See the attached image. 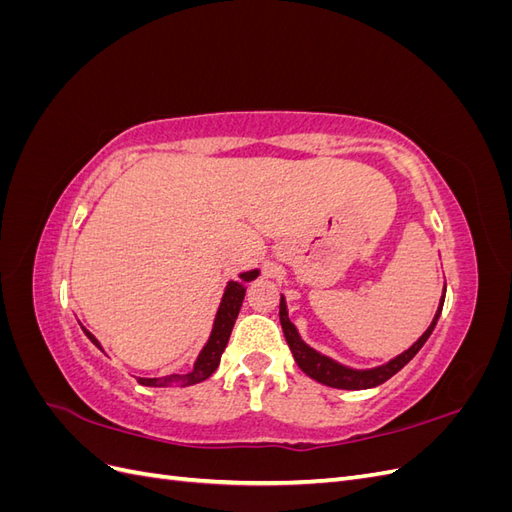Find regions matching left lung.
<instances>
[{"label": "left lung", "mask_w": 512, "mask_h": 512, "mask_svg": "<svg viewBox=\"0 0 512 512\" xmlns=\"http://www.w3.org/2000/svg\"><path fill=\"white\" fill-rule=\"evenodd\" d=\"M442 305H444V294H442V299H440L438 312H436V316H433L427 331L421 337H418L416 342L406 352L397 354L395 359H391L389 363H384L380 367H371V369H352V367H346L342 363L329 359V356L316 352L314 348H309L301 339L297 327H294V324L288 318V307H286V299L284 297L280 299V322H282L284 337H286V342H288V346L292 350L294 361H297V365L305 371L309 378H314L316 382H322V384H327V386H333V389L361 391V389H371V386H378V384L386 382L391 376H395L401 367H404L406 363H410L414 359V354L423 348V344L429 339L431 331L436 329L438 318L442 314Z\"/></svg>", "instance_id": "1"}]
</instances>
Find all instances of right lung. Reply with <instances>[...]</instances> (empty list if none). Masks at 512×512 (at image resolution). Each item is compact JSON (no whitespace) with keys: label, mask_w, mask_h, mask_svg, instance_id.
Here are the masks:
<instances>
[{"label":"right lung","mask_w":512,"mask_h":512,"mask_svg":"<svg viewBox=\"0 0 512 512\" xmlns=\"http://www.w3.org/2000/svg\"><path fill=\"white\" fill-rule=\"evenodd\" d=\"M258 269L254 271H245L239 275L237 282H228L226 290H224V297H222V303L218 307V314H215V320H213V329H211V335L207 339L205 348L200 350L198 359L192 367L190 374H173V376H164V378H136L138 384L143 386H168V384H181V386H190V384H198L207 380L215 369H218L220 365V356L228 344V337H230V331L232 327H235V320L239 316V309H241V303H243V297H245V282H252L258 277ZM83 333L89 337V342L100 346L98 339L91 335L85 327H81Z\"/></svg>","instance_id":"1"}]
</instances>
